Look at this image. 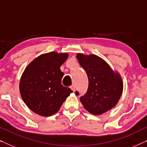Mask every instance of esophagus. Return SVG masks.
<instances>
[{"label":"esophagus","mask_w":147,"mask_h":147,"mask_svg":"<svg viewBox=\"0 0 147 147\" xmlns=\"http://www.w3.org/2000/svg\"><path fill=\"white\" fill-rule=\"evenodd\" d=\"M71 89L73 90V92H75L76 91V87H75V86L74 85H72V86H71Z\"/></svg>","instance_id":"esophagus-1"}]
</instances>
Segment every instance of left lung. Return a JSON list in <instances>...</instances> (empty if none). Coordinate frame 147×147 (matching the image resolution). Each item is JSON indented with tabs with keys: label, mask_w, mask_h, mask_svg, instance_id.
<instances>
[{
	"label": "left lung",
	"mask_w": 147,
	"mask_h": 147,
	"mask_svg": "<svg viewBox=\"0 0 147 147\" xmlns=\"http://www.w3.org/2000/svg\"><path fill=\"white\" fill-rule=\"evenodd\" d=\"M77 58L88 78L87 92L80 98L84 107L93 114H102L114 107L123 89L119 75L97 55L78 53Z\"/></svg>",
	"instance_id": "1"
}]
</instances>
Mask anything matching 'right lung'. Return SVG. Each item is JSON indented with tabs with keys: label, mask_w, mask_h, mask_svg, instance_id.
<instances>
[{
	"label": "right lung",
	"mask_w": 147,
	"mask_h": 147,
	"mask_svg": "<svg viewBox=\"0 0 147 147\" xmlns=\"http://www.w3.org/2000/svg\"><path fill=\"white\" fill-rule=\"evenodd\" d=\"M67 53L50 52L35 58L26 67L20 81V93L28 107L43 116L53 115L72 92L61 84L60 66Z\"/></svg>",
	"instance_id": "add662e5"
}]
</instances>
